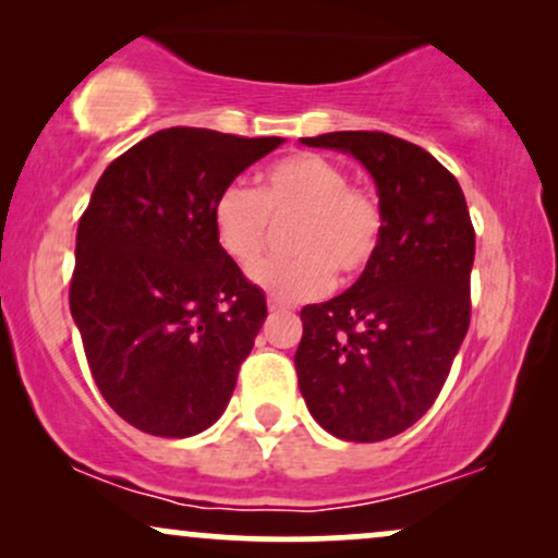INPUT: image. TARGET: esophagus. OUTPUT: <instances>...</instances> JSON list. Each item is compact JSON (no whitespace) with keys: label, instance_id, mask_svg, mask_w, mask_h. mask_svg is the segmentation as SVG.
<instances>
[{"label":"esophagus","instance_id":"obj_1","mask_svg":"<svg viewBox=\"0 0 558 558\" xmlns=\"http://www.w3.org/2000/svg\"><path fill=\"white\" fill-rule=\"evenodd\" d=\"M267 306H270V312H286V310H291V306H288L286 301H278V299L267 301Z\"/></svg>","mask_w":558,"mask_h":558}]
</instances>
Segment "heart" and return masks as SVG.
Masks as SVG:
<instances>
[{"label":"heart","instance_id":"heart-1","mask_svg":"<svg viewBox=\"0 0 558 558\" xmlns=\"http://www.w3.org/2000/svg\"><path fill=\"white\" fill-rule=\"evenodd\" d=\"M296 219L283 260L252 268V280L280 301H306L332 286V270L360 275L377 252L383 207L369 189L349 185V172L319 155H293L262 172L259 191L230 183L213 207L217 246L251 267L264 251L271 220Z\"/></svg>","mask_w":558,"mask_h":558}]
</instances>
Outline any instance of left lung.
I'll return each mask as SVG.
<instances>
[{"label":"left lung","instance_id":"8db88e82","mask_svg":"<svg viewBox=\"0 0 558 558\" xmlns=\"http://www.w3.org/2000/svg\"><path fill=\"white\" fill-rule=\"evenodd\" d=\"M301 144L360 159L383 207L373 262L341 296L301 310L293 356L312 417L375 444L412 427L444 388L470 328L475 228L462 185L417 144L377 131Z\"/></svg>","mask_w":558,"mask_h":558}]
</instances>
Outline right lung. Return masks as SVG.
Returning <instances> with one entry per match:
<instances>
[{
	"label": "right lung",
	"instance_id": "add662e5",
	"mask_svg": "<svg viewBox=\"0 0 558 558\" xmlns=\"http://www.w3.org/2000/svg\"><path fill=\"white\" fill-rule=\"evenodd\" d=\"M280 144L165 128L101 172L75 235L70 315L128 425L189 438L226 412L267 301L217 246L213 207Z\"/></svg>",
	"mask_w": 558,
	"mask_h": 558
}]
</instances>
